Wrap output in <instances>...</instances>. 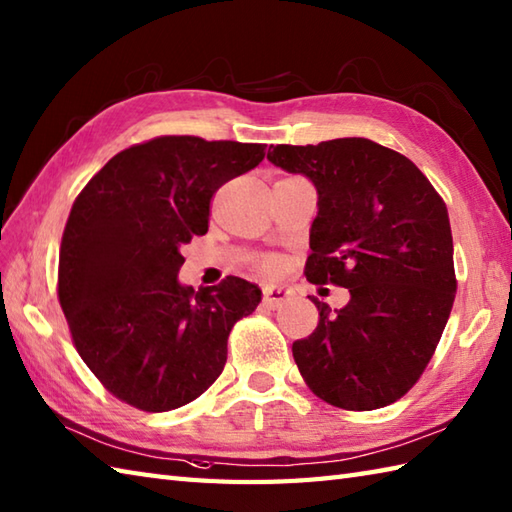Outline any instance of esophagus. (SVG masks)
<instances>
[{
  "instance_id": "esophagus-1",
  "label": "esophagus",
  "mask_w": 512,
  "mask_h": 512,
  "mask_svg": "<svg viewBox=\"0 0 512 512\" xmlns=\"http://www.w3.org/2000/svg\"><path fill=\"white\" fill-rule=\"evenodd\" d=\"M290 299V290L281 286H264L262 288V301L268 308H279Z\"/></svg>"
}]
</instances>
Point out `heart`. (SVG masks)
Here are the masks:
<instances>
[{"label":"heart","instance_id":"obj_1","mask_svg":"<svg viewBox=\"0 0 512 512\" xmlns=\"http://www.w3.org/2000/svg\"><path fill=\"white\" fill-rule=\"evenodd\" d=\"M259 270H262L264 275H277L279 270H281V262L277 257H264V259H259Z\"/></svg>","mask_w":512,"mask_h":512}]
</instances>
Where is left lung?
Returning <instances> with one entry per match:
<instances>
[{"mask_svg": "<svg viewBox=\"0 0 512 512\" xmlns=\"http://www.w3.org/2000/svg\"><path fill=\"white\" fill-rule=\"evenodd\" d=\"M268 160L303 173L319 193L306 279L350 290L292 343L314 396L347 411H372L418 383L440 343L458 279L447 204L398 151L367 138L270 145Z\"/></svg>", "mask_w": 512, "mask_h": 512, "instance_id": "1", "label": "left lung"}]
</instances>
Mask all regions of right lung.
Listing matches in <instances>:
<instances>
[{
  "label": "right lung",
  "mask_w": 512,
  "mask_h": 512,
  "mask_svg": "<svg viewBox=\"0 0 512 512\" xmlns=\"http://www.w3.org/2000/svg\"><path fill=\"white\" fill-rule=\"evenodd\" d=\"M264 156L257 143L158 136L116 154L76 195L57 295L76 352L114 398L171 411L222 374L228 334L262 290L239 277L180 286V248L209 231L217 189Z\"/></svg>",
  "instance_id": "1"
}]
</instances>
